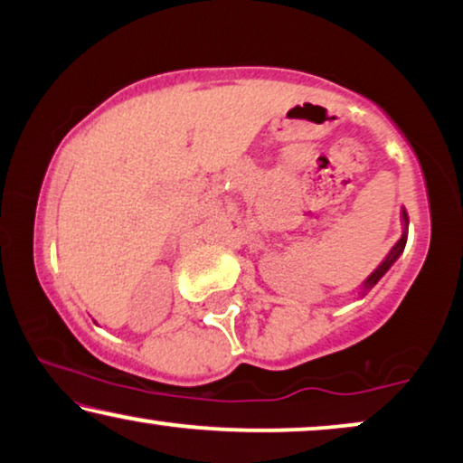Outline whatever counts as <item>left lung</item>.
<instances>
[{
    "mask_svg": "<svg viewBox=\"0 0 463 463\" xmlns=\"http://www.w3.org/2000/svg\"><path fill=\"white\" fill-rule=\"evenodd\" d=\"M402 222H404V232H402V237H400V239H398V243H396V245H393V248H392V251H390V254H387V256H385V260H383V262H381V264H379V267H377V269H374V270H373V273L366 277V281H364V283H362V288H364V292H366V289H371L373 286H377V281L381 279V277H383V275L387 273V270H390V269H392V264H393V262H396V260H398V258H400V254H402V251H404V245H406V228H409V215H406V212H404V209H402ZM364 292H362V294H364Z\"/></svg>",
    "mask_w": 463,
    "mask_h": 463,
    "instance_id": "1",
    "label": "left lung"
}]
</instances>
